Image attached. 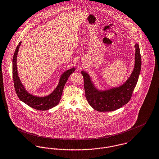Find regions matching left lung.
<instances>
[{
  "label": "left lung",
  "mask_w": 159,
  "mask_h": 159,
  "mask_svg": "<svg viewBox=\"0 0 159 159\" xmlns=\"http://www.w3.org/2000/svg\"><path fill=\"white\" fill-rule=\"evenodd\" d=\"M135 64L129 79L124 84L111 89L100 91L92 83L89 75L82 71L84 79L85 96L88 102L95 110L99 112H111L120 109L130 100L134 89L138 81L141 70V56L139 45L134 46Z\"/></svg>",
  "instance_id": "left-lung-1"
}]
</instances>
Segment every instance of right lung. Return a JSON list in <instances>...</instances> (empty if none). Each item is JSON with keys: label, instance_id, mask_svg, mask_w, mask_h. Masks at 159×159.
Returning a JSON list of instances; mask_svg holds the SVG:
<instances>
[{"label": "right lung", "instance_id": "right-lung-1", "mask_svg": "<svg viewBox=\"0 0 159 159\" xmlns=\"http://www.w3.org/2000/svg\"><path fill=\"white\" fill-rule=\"evenodd\" d=\"M21 43V42H20L19 45L16 47L12 59V77L16 93H17L19 99L23 102L28 104L30 107L38 111L48 110L56 106L59 103L64 87L70 75L75 71V68H73L71 69H70L69 70L66 71L64 74L62 75L57 86L56 87L55 91L49 95L44 97H39L32 95L29 93L25 90L24 86L21 83L17 73V56Z\"/></svg>", "mask_w": 159, "mask_h": 159}]
</instances>
